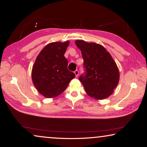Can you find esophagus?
<instances>
[{
	"instance_id": "obj_1",
	"label": "esophagus",
	"mask_w": 147,
	"mask_h": 147,
	"mask_svg": "<svg viewBox=\"0 0 147 147\" xmlns=\"http://www.w3.org/2000/svg\"><path fill=\"white\" fill-rule=\"evenodd\" d=\"M74 74H75V75H76V77H78V76H79V70H76V71H74Z\"/></svg>"
}]
</instances>
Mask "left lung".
I'll use <instances>...</instances> for the list:
<instances>
[{
    "label": "left lung",
    "instance_id": "obj_1",
    "mask_svg": "<svg viewBox=\"0 0 147 147\" xmlns=\"http://www.w3.org/2000/svg\"><path fill=\"white\" fill-rule=\"evenodd\" d=\"M84 58L86 75L79 77L88 96L97 100L110 96L118 86L119 71L118 66L106 49L96 43L76 40Z\"/></svg>",
    "mask_w": 147,
    "mask_h": 147
}]
</instances>
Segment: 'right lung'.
Returning <instances> with one entry per match:
<instances>
[{
	"label": "right lung",
	"mask_w": 147,
	"mask_h": 147,
	"mask_svg": "<svg viewBox=\"0 0 147 147\" xmlns=\"http://www.w3.org/2000/svg\"><path fill=\"white\" fill-rule=\"evenodd\" d=\"M69 43L67 41L48 44L42 49L32 66L31 77L34 86L47 98L60 95L76 77L68 70V60L64 57Z\"/></svg>",
	"instance_id": "right-lung-1"
}]
</instances>
